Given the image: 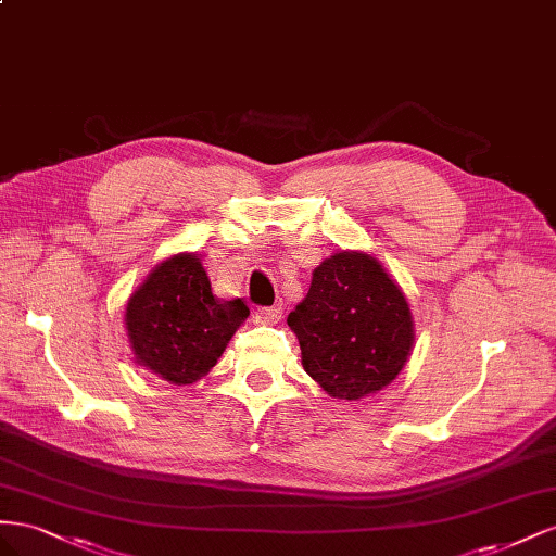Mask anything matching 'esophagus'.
Returning a JSON list of instances; mask_svg holds the SVG:
<instances>
[{"label": "esophagus", "mask_w": 556, "mask_h": 556, "mask_svg": "<svg viewBox=\"0 0 556 556\" xmlns=\"http://www.w3.org/2000/svg\"><path fill=\"white\" fill-rule=\"evenodd\" d=\"M283 307L281 305H273V307H261L256 312V324H277L281 319Z\"/></svg>", "instance_id": "obj_1"}]
</instances>
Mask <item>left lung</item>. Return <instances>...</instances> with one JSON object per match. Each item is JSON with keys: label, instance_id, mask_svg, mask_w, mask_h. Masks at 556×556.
<instances>
[{"label": "left lung", "instance_id": "1", "mask_svg": "<svg viewBox=\"0 0 556 556\" xmlns=\"http://www.w3.org/2000/svg\"><path fill=\"white\" fill-rule=\"evenodd\" d=\"M287 321L298 336L305 372L342 401H361L389 387L415 342L401 287L361 251H340L316 267L305 300Z\"/></svg>", "mask_w": 556, "mask_h": 556}]
</instances>
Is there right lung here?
Returning <instances> with one entry per match:
<instances>
[{"label":"right lung","instance_id":"1","mask_svg":"<svg viewBox=\"0 0 556 556\" xmlns=\"http://www.w3.org/2000/svg\"><path fill=\"white\" fill-rule=\"evenodd\" d=\"M249 307L212 293L198 253H177L151 269L130 295L125 328L139 366L172 384H193L224 354Z\"/></svg>","mask_w":556,"mask_h":556}]
</instances>
